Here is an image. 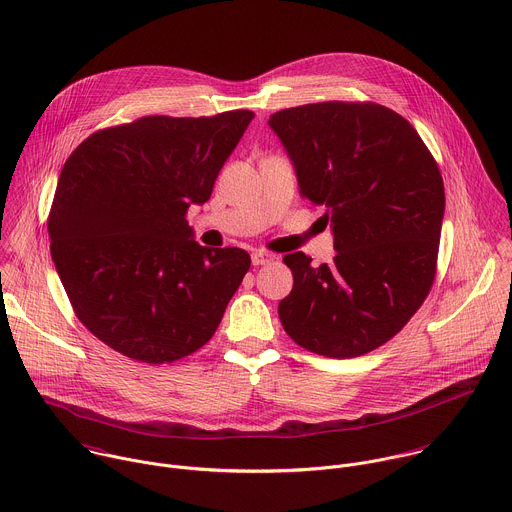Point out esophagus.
Listing matches in <instances>:
<instances>
[{
    "mask_svg": "<svg viewBox=\"0 0 512 512\" xmlns=\"http://www.w3.org/2000/svg\"><path fill=\"white\" fill-rule=\"evenodd\" d=\"M251 261H253V265H269V263H273L275 261V255H271V253H267V251H255L253 255H251Z\"/></svg>",
    "mask_w": 512,
    "mask_h": 512,
    "instance_id": "esophagus-1",
    "label": "esophagus"
}]
</instances>
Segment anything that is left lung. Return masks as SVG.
Returning <instances> with one entry per match:
<instances>
[{
  "instance_id": "1",
  "label": "left lung",
  "mask_w": 512,
  "mask_h": 512,
  "mask_svg": "<svg viewBox=\"0 0 512 512\" xmlns=\"http://www.w3.org/2000/svg\"><path fill=\"white\" fill-rule=\"evenodd\" d=\"M301 193L325 205L333 263L305 253L283 263L293 289L279 303L285 333L303 349L353 359L391 341L427 299L445 213L439 165L397 111L373 101H323L269 119Z\"/></svg>"
}]
</instances>
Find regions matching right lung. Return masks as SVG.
<instances>
[{"instance_id":"right-lung-1","label":"right lung","mask_w":512,"mask_h":512,"mask_svg":"<svg viewBox=\"0 0 512 512\" xmlns=\"http://www.w3.org/2000/svg\"><path fill=\"white\" fill-rule=\"evenodd\" d=\"M253 117L145 115L67 157L47 217L51 259L75 317L123 357L169 365L217 331L251 257L201 247L185 217Z\"/></svg>"}]
</instances>
